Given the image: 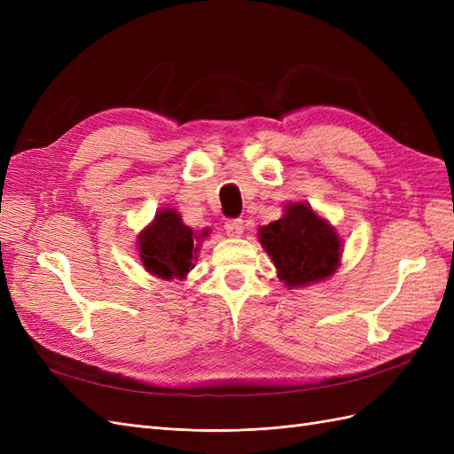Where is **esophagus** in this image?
Instances as JSON below:
<instances>
[{
	"label": "esophagus",
	"mask_w": 454,
	"mask_h": 454,
	"mask_svg": "<svg viewBox=\"0 0 454 454\" xmlns=\"http://www.w3.org/2000/svg\"><path fill=\"white\" fill-rule=\"evenodd\" d=\"M225 232H227V237H231V239H239L244 232L242 219H229V222L225 223Z\"/></svg>",
	"instance_id": "1"
}]
</instances>
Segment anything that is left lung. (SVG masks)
I'll return each mask as SVG.
<instances>
[{"label": "left lung", "mask_w": 454, "mask_h": 454, "mask_svg": "<svg viewBox=\"0 0 454 454\" xmlns=\"http://www.w3.org/2000/svg\"><path fill=\"white\" fill-rule=\"evenodd\" d=\"M257 237L287 290L322 282L340 265L337 229L307 202H287L284 215L259 227Z\"/></svg>", "instance_id": "8db88e82"}]
</instances>
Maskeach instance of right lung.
I'll return each mask as SVG.
<instances>
[{"label":"right lung","instance_id":"obj_1","mask_svg":"<svg viewBox=\"0 0 454 454\" xmlns=\"http://www.w3.org/2000/svg\"><path fill=\"white\" fill-rule=\"evenodd\" d=\"M210 229L200 232L187 227L174 208H159L153 222L138 232V255L144 269L160 280H184L195 267L202 240Z\"/></svg>","mask_w":454,"mask_h":454}]
</instances>
